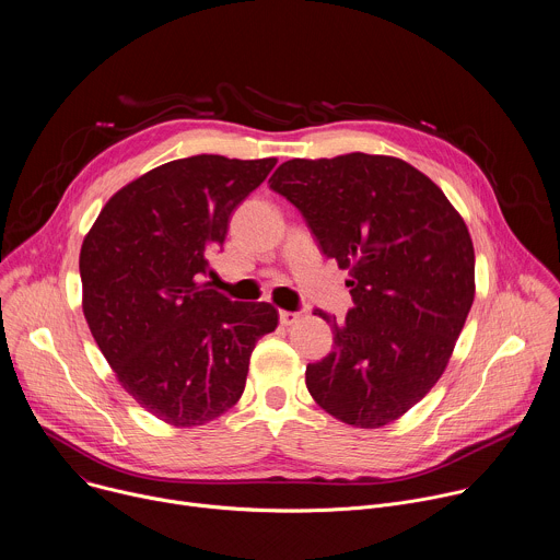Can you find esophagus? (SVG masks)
<instances>
[{
	"mask_svg": "<svg viewBox=\"0 0 560 560\" xmlns=\"http://www.w3.org/2000/svg\"><path fill=\"white\" fill-rule=\"evenodd\" d=\"M299 312H290V310H281L279 312V322L283 324V326H292V324H296L299 322Z\"/></svg>",
	"mask_w": 560,
	"mask_h": 560,
	"instance_id": "1",
	"label": "esophagus"
}]
</instances>
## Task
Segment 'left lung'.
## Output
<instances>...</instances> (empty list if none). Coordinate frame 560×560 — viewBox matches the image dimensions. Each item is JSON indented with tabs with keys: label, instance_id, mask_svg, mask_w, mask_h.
Instances as JSON below:
<instances>
[{
	"label": "left lung",
	"instance_id": "obj_1",
	"mask_svg": "<svg viewBox=\"0 0 560 560\" xmlns=\"http://www.w3.org/2000/svg\"><path fill=\"white\" fill-rule=\"evenodd\" d=\"M270 188L318 248L350 270L354 305L330 324L335 350L305 368L314 401L339 421L381 428L441 378L474 301V248L443 190L394 156L290 159Z\"/></svg>",
	"mask_w": 560,
	"mask_h": 560
}]
</instances>
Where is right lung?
I'll return each instance as SVG.
<instances>
[{
  "label": "right lung",
  "mask_w": 560,
  "mask_h": 560,
  "mask_svg": "<svg viewBox=\"0 0 560 560\" xmlns=\"http://www.w3.org/2000/svg\"><path fill=\"white\" fill-rule=\"evenodd\" d=\"M277 159L195 154L121 188L79 255L89 328L124 389L156 419L203 425L244 394L270 303L230 301L203 279L230 214Z\"/></svg>",
  "instance_id": "add662e5"
}]
</instances>
